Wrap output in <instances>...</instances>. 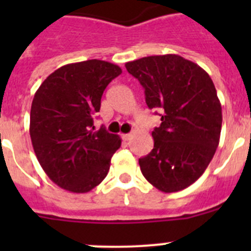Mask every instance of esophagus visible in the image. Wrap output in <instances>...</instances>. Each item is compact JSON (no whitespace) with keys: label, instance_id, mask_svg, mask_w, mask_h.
Wrapping results in <instances>:
<instances>
[{"label":"esophagus","instance_id":"34e87169","mask_svg":"<svg viewBox=\"0 0 251 251\" xmlns=\"http://www.w3.org/2000/svg\"><path fill=\"white\" fill-rule=\"evenodd\" d=\"M130 137H132L130 133H124V134H122V139H123V141H129Z\"/></svg>","mask_w":251,"mask_h":251}]
</instances>
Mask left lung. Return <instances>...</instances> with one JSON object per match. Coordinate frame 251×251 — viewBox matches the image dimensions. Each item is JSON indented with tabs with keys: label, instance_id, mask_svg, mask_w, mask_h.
I'll list each match as a JSON object with an SVG mask.
<instances>
[{
	"label": "left lung",
	"instance_id": "8db88e82",
	"mask_svg": "<svg viewBox=\"0 0 251 251\" xmlns=\"http://www.w3.org/2000/svg\"><path fill=\"white\" fill-rule=\"evenodd\" d=\"M126 68L145 88L148 108L162 113L153 150L139 158L142 174L159 191H181L200 178L219 146L223 113L214 83L176 54L142 57Z\"/></svg>",
	"mask_w": 251,
	"mask_h": 251
}]
</instances>
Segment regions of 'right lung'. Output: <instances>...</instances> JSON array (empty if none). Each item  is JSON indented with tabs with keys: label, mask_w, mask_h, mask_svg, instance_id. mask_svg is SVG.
Returning a JSON list of instances; mask_svg holds the SVG:
<instances>
[{
	"label": "right lung",
	"mask_w": 251,
	"mask_h": 251,
	"mask_svg": "<svg viewBox=\"0 0 251 251\" xmlns=\"http://www.w3.org/2000/svg\"><path fill=\"white\" fill-rule=\"evenodd\" d=\"M122 74L115 64L86 60L51 73L31 104L30 137L45 174L66 191L85 194L105 178L122 139L94 118L108 84Z\"/></svg>",
	"instance_id": "add662e5"
}]
</instances>
